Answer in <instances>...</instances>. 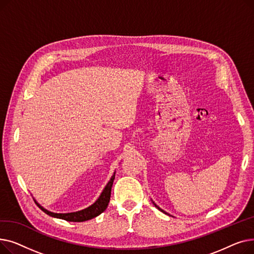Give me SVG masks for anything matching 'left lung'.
Returning a JSON list of instances; mask_svg holds the SVG:
<instances>
[{
	"mask_svg": "<svg viewBox=\"0 0 254 254\" xmlns=\"http://www.w3.org/2000/svg\"><path fill=\"white\" fill-rule=\"evenodd\" d=\"M152 203H153V205H154V206H155V207H156V208H157V209H158V210H159V211H162V212H164V213H166V214H168V213H167V212H165V211H164V210H162V209H161V208H159V207H158V206H157V205H156V204H155V203H154V202H152Z\"/></svg>",
	"mask_w": 254,
	"mask_h": 254,
	"instance_id": "obj_1",
	"label": "left lung"
}]
</instances>
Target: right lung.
<instances>
[{
    "label": "right lung",
    "mask_w": 254,
    "mask_h": 254,
    "mask_svg": "<svg viewBox=\"0 0 254 254\" xmlns=\"http://www.w3.org/2000/svg\"><path fill=\"white\" fill-rule=\"evenodd\" d=\"M115 178V172L114 174L112 175L111 179L109 180V182L107 183V185L105 186L104 190L102 191L101 195L99 196V198L97 201L93 203L91 206L80 210L77 212H72V213H53L50 212L46 209H44L41 205H39L37 202V206L41 209L43 212H45L47 215L52 216V217H57V218H61L66 221H73V222H82V221H86L89 220L91 218H95L98 215H100L102 212H104L106 210V208L108 207L109 201H110V196H111V189H112V184Z\"/></svg>",
    "instance_id": "1"
}]
</instances>
